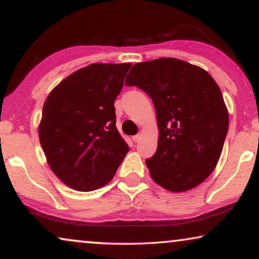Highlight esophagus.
<instances>
[{
	"mask_svg": "<svg viewBox=\"0 0 259 259\" xmlns=\"http://www.w3.org/2000/svg\"><path fill=\"white\" fill-rule=\"evenodd\" d=\"M140 140H141V135H135V136H133V141H134V142H135V143L139 142Z\"/></svg>",
	"mask_w": 259,
	"mask_h": 259,
	"instance_id": "obj_1",
	"label": "esophagus"
}]
</instances>
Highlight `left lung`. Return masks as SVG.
Instances as JSON below:
<instances>
[{
	"label": "left lung",
	"instance_id": "obj_1",
	"mask_svg": "<svg viewBox=\"0 0 259 259\" xmlns=\"http://www.w3.org/2000/svg\"><path fill=\"white\" fill-rule=\"evenodd\" d=\"M126 86L143 90L154 103L157 149L147 158L150 177L170 192H185L209 177L229 130L219 86L201 67L174 58L137 63Z\"/></svg>",
	"mask_w": 259,
	"mask_h": 259
}]
</instances>
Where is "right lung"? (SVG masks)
<instances>
[{
	"mask_svg": "<svg viewBox=\"0 0 259 259\" xmlns=\"http://www.w3.org/2000/svg\"><path fill=\"white\" fill-rule=\"evenodd\" d=\"M132 64H92L52 90L39 126L53 173L68 187L95 191L108 184L129 147L116 127L115 99Z\"/></svg>",
	"mask_w": 259,
	"mask_h": 259,
	"instance_id": "obj_1",
	"label": "right lung"
}]
</instances>
